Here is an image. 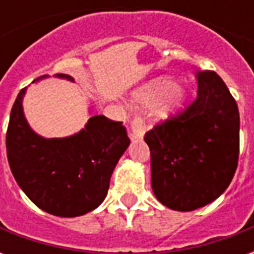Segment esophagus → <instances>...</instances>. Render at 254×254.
I'll list each match as a JSON object with an SVG mask.
<instances>
[{"instance_id":"34e87169","label":"esophagus","mask_w":254,"mask_h":254,"mask_svg":"<svg viewBox=\"0 0 254 254\" xmlns=\"http://www.w3.org/2000/svg\"><path fill=\"white\" fill-rule=\"evenodd\" d=\"M130 129H132V137L133 138H141L144 133L147 130V124L141 116H136L133 118L132 124H130Z\"/></svg>"}]
</instances>
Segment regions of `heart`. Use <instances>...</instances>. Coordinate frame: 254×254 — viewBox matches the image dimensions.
<instances>
[{
	"mask_svg": "<svg viewBox=\"0 0 254 254\" xmlns=\"http://www.w3.org/2000/svg\"><path fill=\"white\" fill-rule=\"evenodd\" d=\"M182 91L174 87V84L169 80H155L147 84L137 92V100L144 106H155L160 104V113L167 114L173 109H176L182 100Z\"/></svg>",
	"mask_w": 254,
	"mask_h": 254,
	"instance_id": "heart-1",
	"label": "heart"
}]
</instances>
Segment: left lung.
Listing matches in <instances>:
<instances>
[{
	"instance_id": "obj_1",
	"label": "left lung",
	"mask_w": 254,
	"mask_h": 254,
	"mask_svg": "<svg viewBox=\"0 0 254 254\" xmlns=\"http://www.w3.org/2000/svg\"><path fill=\"white\" fill-rule=\"evenodd\" d=\"M196 78V99L144 136L155 196L182 212L216 200L233 180L240 155L237 102L213 70H200Z\"/></svg>"
}]
</instances>
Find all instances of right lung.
<instances>
[{
  "instance_id": "right-lung-1",
  "label": "right lung",
  "mask_w": 254,
  "mask_h": 254,
  "mask_svg": "<svg viewBox=\"0 0 254 254\" xmlns=\"http://www.w3.org/2000/svg\"><path fill=\"white\" fill-rule=\"evenodd\" d=\"M73 81L69 74H58ZM23 88L14 100L6 130V155L14 180L47 213L73 218L105 200L110 178L130 140L122 122L94 116L70 137L43 138L27 124Z\"/></svg>"
}]
</instances>
